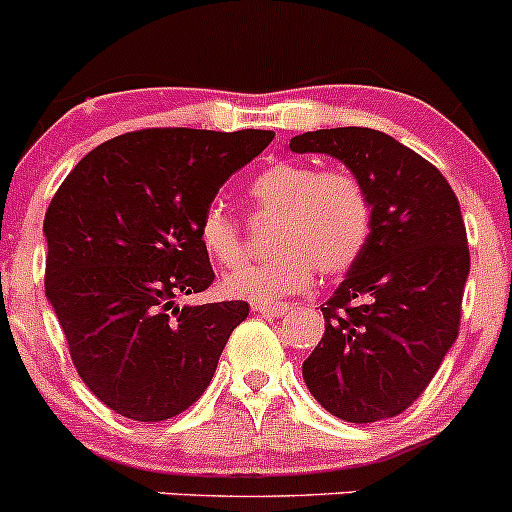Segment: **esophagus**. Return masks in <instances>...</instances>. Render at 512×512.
<instances>
[{"mask_svg": "<svg viewBox=\"0 0 512 512\" xmlns=\"http://www.w3.org/2000/svg\"><path fill=\"white\" fill-rule=\"evenodd\" d=\"M252 310L262 312V315L280 317V315H285L287 310H290V305H262V302H255V305H252Z\"/></svg>", "mask_w": 512, "mask_h": 512, "instance_id": "34e87169", "label": "esophagus"}]
</instances>
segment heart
<instances>
[{"label":"heart","mask_w":512,"mask_h":512,"mask_svg":"<svg viewBox=\"0 0 512 512\" xmlns=\"http://www.w3.org/2000/svg\"><path fill=\"white\" fill-rule=\"evenodd\" d=\"M260 210L277 212L272 227L275 255L242 262L237 222L222 205H210L197 222V237L207 255L227 272L222 287L230 297L247 302L282 300L305 290L315 267L325 275L350 270L365 250L372 232V200L360 177L347 170H320L305 162H272L250 185Z\"/></svg>","instance_id":"1"}]
</instances>
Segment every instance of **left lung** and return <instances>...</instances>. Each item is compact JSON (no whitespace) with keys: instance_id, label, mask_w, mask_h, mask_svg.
Here are the masks:
<instances>
[{"instance_id":"obj_1","label":"left lung","mask_w":512,"mask_h":512,"mask_svg":"<svg viewBox=\"0 0 512 512\" xmlns=\"http://www.w3.org/2000/svg\"><path fill=\"white\" fill-rule=\"evenodd\" d=\"M290 150L340 160L372 200L370 240L320 307L325 335L302 362L305 385L347 423L395 418L423 395L458 337L470 272L458 197L438 167L385 132H305Z\"/></svg>"}]
</instances>
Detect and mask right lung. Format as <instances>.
<instances>
[{
	"instance_id": "add662e5",
	"label": "right lung",
	"mask_w": 512,
	"mask_h": 512,
	"mask_svg": "<svg viewBox=\"0 0 512 512\" xmlns=\"http://www.w3.org/2000/svg\"><path fill=\"white\" fill-rule=\"evenodd\" d=\"M267 130L127 132L94 147L44 217V290L89 390L114 413L160 423L207 390L242 300L175 305L215 280L197 222Z\"/></svg>"
}]
</instances>
